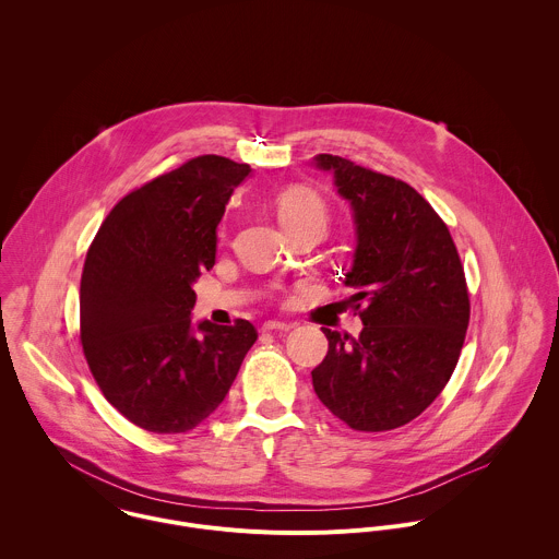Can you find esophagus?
Listing matches in <instances>:
<instances>
[{
    "instance_id": "1",
    "label": "esophagus",
    "mask_w": 559,
    "mask_h": 559,
    "mask_svg": "<svg viewBox=\"0 0 559 559\" xmlns=\"http://www.w3.org/2000/svg\"><path fill=\"white\" fill-rule=\"evenodd\" d=\"M293 324L290 322H282V320H266L262 324V331L264 333H284V331H290Z\"/></svg>"
}]
</instances>
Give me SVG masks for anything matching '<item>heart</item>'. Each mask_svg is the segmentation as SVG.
<instances>
[{
	"mask_svg": "<svg viewBox=\"0 0 559 559\" xmlns=\"http://www.w3.org/2000/svg\"><path fill=\"white\" fill-rule=\"evenodd\" d=\"M275 211L286 233L297 228H308V226H319L322 230L326 228V219H329L326 206L320 200V195L310 189H304V187L286 189L284 193L277 195Z\"/></svg>",
	"mask_w": 559,
	"mask_h": 559,
	"instance_id": "1",
	"label": "heart"
}]
</instances>
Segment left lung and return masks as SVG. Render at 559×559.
I'll return each mask as SVG.
<instances>
[{
  "label": "left lung",
  "instance_id": "1",
  "mask_svg": "<svg viewBox=\"0 0 559 559\" xmlns=\"http://www.w3.org/2000/svg\"><path fill=\"white\" fill-rule=\"evenodd\" d=\"M353 213L355 251L342 284L364 308L359 337L322 326L329 350L312 370L320 402L355 430L415 419L450 381L469 324L456 245L406 182L353 160L317 155Z\"/></svg>",
  "mask_w": 559,
  "mask_h": 559
}]
</instances>
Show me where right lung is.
Returning a JSON list of instances; mask_svg holds the SVG:
<instances>
[{
  "label": "right lung",
  "instance_id": "1",
  "mask_svg": "<svg viewBox=\"0 0 559 559\" xmlns=\"http://www.w3.org/2000/svg\"><path fill=\"white\" fill-rule=\"evenodd\" d=\"M249 174L217 155L187 160L124 195L87 249L81 346L103 396L148 432L202 424L258 337L249 320H191V286L213 269L217 226Z\"/></svg>",
  "mask_w": 559,
  "mask_h": 559
}]
</instances>
